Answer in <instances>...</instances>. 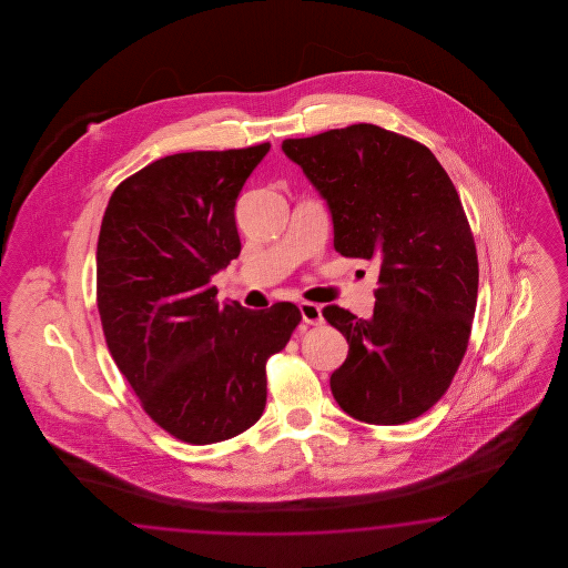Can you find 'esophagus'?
Wrapping results in <instances>:
<instances>
[{
	"instance_id": "34e87169",
	"label": "esophagus",
	"mask_w": 568,
	"mask_h": 568,
	"mask_svg": "<svg viewBox=\"0 0 568 568\" xmlns=\"http://www.w3.org/2000/svg\"><path fill=\"white\" fill-rule=\"evenodd\" d=\"M300 314H302V321L306 325H323V310L312 302H302L300 304Z\"/></svg>"
}]
</instances>
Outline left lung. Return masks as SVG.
I'll use <instances>...</instances> for the list:
<instances>
[{
	"mask_svg": "<svg viewBox=\"0 0 568 568\" xmlns=\"http://www.w3.org/2000/svg\"><path fill=\"white\" fill-rule=\"evenodd\" d=\"M281 150L327 202L335 250L378 262L371 318L323 310L349 345L333 397L362 423H408L446 394L477 308V250L458 191L430 150L377 124L285 139Z\"/></svg>",
	"mask_w": 568,
	"mask_h": 568,
	"instance_id": "left-lung-1",
	"label": "left lung"
}]
</instances>
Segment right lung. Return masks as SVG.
<instances>
[{"label": "right lung", "instance_id": "right-lung-1", "mask_svg": "<svg viewBox=\"0 0 568 568\" xmlns=\"http://www.w3.org/2000/svg\"><path fill=\"white\" fill-rule=\"evenodd\" d=\"M271 143L160 158L122 181L98 240L105 344L143 410L176 439H231L266 406V361L302 314L290 302H216L241 252L235 204Z\"/></svg>", "mask_w": 568, "mask_h": 568}]
</instances>
